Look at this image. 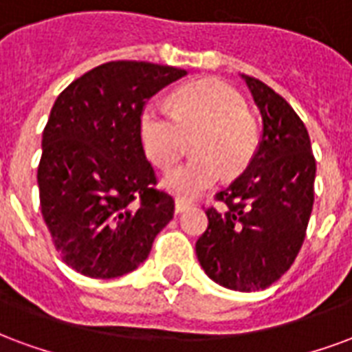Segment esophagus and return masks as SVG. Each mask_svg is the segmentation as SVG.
<instances>
[{
    "instance_id": "34e87169",
    "label": "esophagus",
    "mask_w": 352,
    "mask_h": 352,
    "mask_svg": "<svg viewBox=\"0 0 352 352\" xmlns=\"http://www.w3.org/2000/svg\"><path fill=\"white\" fill-rule=\"evenodd\" d=\"M193 206V202L191 201H186V199H176V212L182 214V212H186L189 208Z\"/></svg>"
}]
</instances>
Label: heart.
I'll use <instances>...</instances> for the list:
<instances>
[{"instance_id":"obj_1","label":"heart","mask_w":352,"mask_h":352,"mask_svg":"<svg viewBox=\"0 0 352 352\" xmlns=\"http://www.w3.org/2000/svg\"><path fill=\"white\" fill-rule=\"evenodd\" d=\"M146 155L163 170L173 168L193 138L195 157L165 176V187L184 197L206 191L223 174L236 178L258 148V125L238 89L221 78L189 82L173 95V112L148 102L138 120Z\"/></svg>"}]
</instances>
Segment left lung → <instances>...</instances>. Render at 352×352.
I'll list each match as a JSON object with an SVG mask.
<instances>
[{"label":"left lung","mask_w":352,"mask_h":352,"mask_svg":"<svg viewBox=\"0 0 352 352\" xmlns=\"http://www.w3.org/2000/svg\"><path fill=\"white\" fill-rule=\"evenodd\" d=\"M263 116L257 153L208 208L197 258L210 279L232 291H261L291 268L313 210L315 157L304 122L283 97L242 74Z\"/></svg>","instance_id":"left-lung-1"}]
</instances>
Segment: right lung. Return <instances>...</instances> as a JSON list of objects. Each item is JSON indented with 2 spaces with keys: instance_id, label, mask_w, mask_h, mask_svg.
<instances>
[{
  "instance_id": "right-lung-1",
  "label": "right lung",
  "mask_w": 352,
  "mask_h": 352,
  "mask_svg": "<svg viewBox=\"0 0 352 352\" xmlns=\"http://www.w3.org/2000/svg\"><path fill=\"white\" fill-rule=\"evenodd\" d=\"M187 71L109 61L63 89L43 131L41 212L63 263L110 279L138 268L174 215L146 159L138 120L146 101Z\"/></svg>"
}]
</instances>
